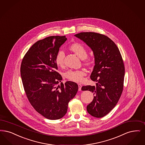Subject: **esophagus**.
<instances>
[{
    "label": "esophagus",
    "mask_w": 145,
    "mask_h": 145,
    "mask_svg": "<svg viewBox=\"0 0 145 145\" xmlns=\"http://www.w3.org/2000/svg\"><path fill=\"white\" fill-rule=\"evenodd\" d=\"M78 87H79V91H81V87H82L81 84H78Z\"/></svg>",
    "instance_id": "1"
}]
</instances>
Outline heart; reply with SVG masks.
Wrapping results in <instances>:
<instances>
[{"label":"heart","instance_id":"b5f03b06","mask_svg":"<svg viewBox=\"0 0 145 145\" xmlns=\"http://www.w3.org/2000/svg\"><path fill=\"white\" fill-rule=\"evenodd\" d=\"M70 50L75 53V54L81 59L87 58V51L86 47L80 43H74L70 47ZM65 54L63 50H60L57 53L56 61L59 66H63L64 64ZM85 64L89 65L92 64L90 59H87ZM86 75L85 72L83 70H71L68 71L65 73V76L70 80L76 82H80L83 80L84 76Z\"/></svg>","mask_w":145,"mask_h":145}]
</instances>
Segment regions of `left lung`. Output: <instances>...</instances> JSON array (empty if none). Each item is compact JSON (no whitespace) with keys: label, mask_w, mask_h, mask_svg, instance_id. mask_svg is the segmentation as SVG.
Here are the masks:
<instances>
[{"label":"left lung","mask_w":145,"mask_h":145,"mask_svg":"<svg viewBox=\"0 0 145 145\" xmlns=\"http://www.w3.org/2000/svg\"><path fill=\"white\" fill-rule=\"evenodd\" d=\"M92 50L95 65L91 79L96 86H84L82 91L93 93V101L87 106V112L95 118L107 115L121 97L125 67L121 55L116 44L105 35L95 32H81L74 35Z\"/></svg>","instance_id":"left-lung-1"}]
</instances>
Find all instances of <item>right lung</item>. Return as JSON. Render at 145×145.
Masks as SVG:
<instances>
[{"label": "right lung", "instance_id": "obj_1", "mask_svg": "<svg viewBox=\"0 0 145 145\" xmlns=\"http://www.w3.org/2000/svg\"><path fill=\"white\" fill-rule=\"evenodd\" d=\"M65 36H50L37 41L25 55L20 67L24 88L30 104L43 116L57 120L67 113L68 104L75 97L78 85L72 81L61 82L56 61Z\"/></svg>", "mask_w": 145, "mask_h": 145}]
</instances>
